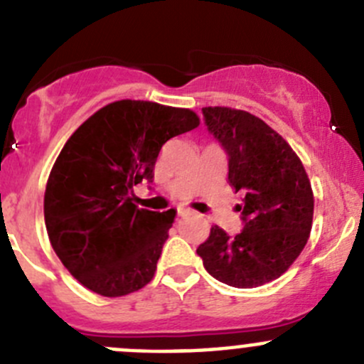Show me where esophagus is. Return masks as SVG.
<instances>
[{
    "mask_svg": "<svg viewBox=\"0 0 364 364\" xmlns=\"http://www.w3.org/2000/svg\"><path fill=\"white\" fill-rule=\"evenodd\" d=\"M178 215L179 216H186V215H188V211H186V209H178Z\"/></svg>",
    "mask_w": 364,
    "mask_h": 364,
    "instance_id": "obj_1",
    "label": "esophagus"
}]
</instances>
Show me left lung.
<instances>
[{
	"instance_id": "left-lung-1",
	"label": "left lung",
	"mask_w": 364,
	"mask_h": 364,
	"mask_svg": "<svg viewBox=\"0 0 364 364\" xmlns=\"http://www.w3.org/2000/svg\"><path fill=\"white\" fill-rule=\"evenodd\" d=\"M208 130L229 155V185L243 193V230L218 225L197 253L222 284L252 289L277 280L303 252L314 220V192L299 156L280 134L247 111L204 107Z\"/></svg>"
}]
</instances>
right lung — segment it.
<instances>
[{"label":"right lung","instance_id":"add662e5","mask_svg":"<svg viewBox=\"0 0 364 364\" xmlns=\"http://www.w3.org/2000/svg\"><path fill=\"white\" fill-rule=\"evenodd\" d=\"M199 123L190 109L117 100L70 135L47 179L43 216L54 252L79 284L119 297L153 280L176 211L137 208L134 186L153 183L161 146Z\"/></svg>","mask_w":364,"mask_h":364}]
</instances>
